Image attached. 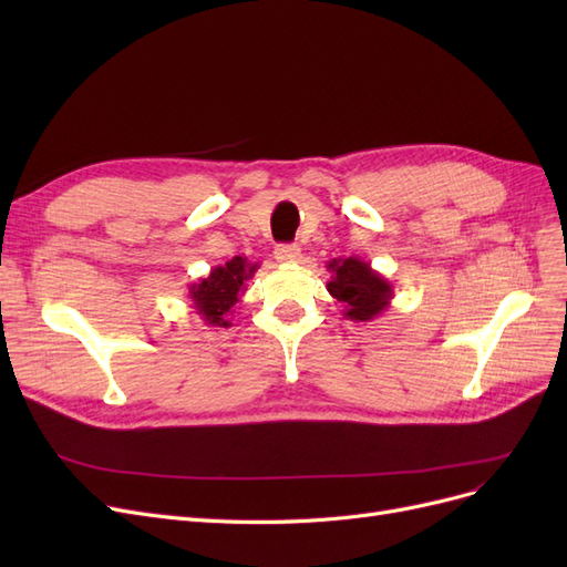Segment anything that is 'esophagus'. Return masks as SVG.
I'll return each instance as SVG.
<instances>
[{
  "label": "esophagus",
  "mask_w": 567,
  "mask_h": 567,
  "mask_svg": "<svg viewBox=\"0 0 567 567\" xmlns=\"http://www.w3.org/2000/svg\"><path fill=\"white\" fill-rule=\"evenodd\" d=\"M274 257H277V260L284 265H296L302 260V252L296 244H281V246H277V250H274Z\"/></svg>",
  "instance_id": "1"
}]
</instances>
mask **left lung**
Instances as JSON below:
<instances>
[{"mask_svg":"<svg viewBox=\"0 0 567 567\" xmlns=\"http://www.w3.org/2000/svg\"><path fill=\"white\" fill-rule=\"evenodd\" d=\"M326 269L331 271V281L326 284V288L346 307L342 310L346 319L373 321L390 307L394 288L369 262L359 260V257H333L331 262H326Z\"/></svg>","mask_w":567,"mask_h":567,"instance_id":"8db88e82","label":"left lung"}]
</instances>
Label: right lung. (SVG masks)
I'll list each match as a JSON object with an SVG mask.
<instances>
[{
	"mask_svg": "<svg viewBox=\"0 0 567 567\" xmlns=\"http://www.w3.org/2000/svg\"><path fill=\"white\" fill-rule=\"evenodd\" d=\"M260 269L257 262H248L246 257H231L225 265L210 269L205 279L188 286V298L196 315L208 326H231L229 317L234 315L236 302H241V293H246V284L252 274Z\"/></svg>",
	"mask_w": 567,
	"mask_h": 567,
	"instance_id": "obj_1",
	"label": "right lung"
}]
</instances>
